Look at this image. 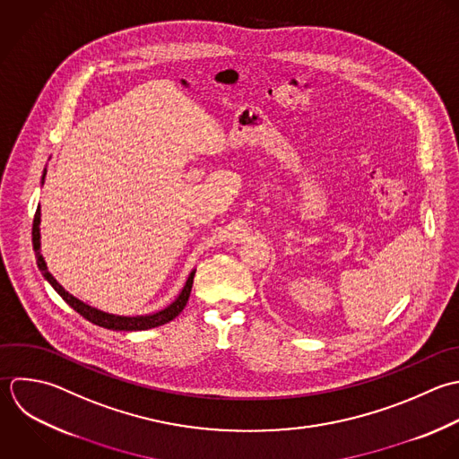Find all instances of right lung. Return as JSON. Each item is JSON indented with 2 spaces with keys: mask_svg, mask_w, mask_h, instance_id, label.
<instances>
[{
  "mask_svg": "<svg viewBox=\"0 0 459 459\" xmlns=\"http://www.w3.org/2000/svg\"><path fill=\"white\" fill-rule=\"evenodd\" d=\"M46 175V171H44ZM44 180V177H42ZM39 223H40V209L35 211V216H33V227H31V243H33V250H35V257H37V266L39 270L42 272L44 279L53 286V290L78 313L82 315L85 320H89L91 324L94 325H100L103 329H110V331H144V329H152V327H159V325H164L168 322H171L175 316H178L182 313V309L186 307L187 300H189V295H191V288H193V279H195V272H191L182 293L178 295V299L168 306L166 309L155 313V315H146V316H116V315H108V313H103V311H98L83 302H80L78 299H74L73 295H69L55 279L53 275L46 270V263L42 259V255L39 254V248H40V243H39Z\"/></svg>",
  "mask_w": 459,
  "mask_h": 459,
  "instance_id": "right-lung-1",
  "label": "right lung"
}]
</instances>
